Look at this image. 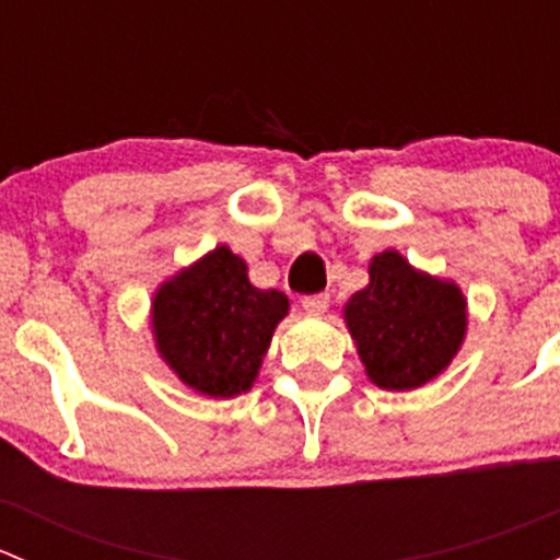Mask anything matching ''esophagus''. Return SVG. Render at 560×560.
<instances>
[{"instance_id": "1", "label": "esophagus", "mask_w": 560, "mask_h": 560, "mask_svg": "<svg viewBox=\"0 0 560 560\" xmlns=\"http://www.w3.org/2000/svg\"><path fill=\"white\" fill-rule=\"evenodd\" d=\"M327 306H330V295H327V292L303 298V308H306L308 314H325Z\"/></svg>"}]
</instances>
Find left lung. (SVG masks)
<instances>
[{
    "mask_svg": "<svg viewBox=\"0 0 560 560\" xmlns=\"http://www.w3.org/2000/svg\"><path fill=\"white\" fill-rule=\"evenodd\" d=\"M369 276L343 312L365 374L385 389L422 387L460 349L466 301L455 284L417 273L398 252L376 254Z\"/></svg>",
    "mask_w": 560,
    "mask_h": 560,
    "instance_id": "8db88e82",
    "label": "left lung"
}]
</instances>
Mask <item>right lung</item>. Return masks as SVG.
Listing matches in <instances>:
<instances>
[{"label":"right lung","mask_w":560,"mask_h":560,"mask_svg":"<svg viewBox=\"0 0 560 560\" xmlns=\"http://www.w3.org/2000/svg\"><path fill=\"white\" fill-rule=\"evenodd\" d=\"M287 308L284 292L257 290L244 259L219 246L162 284L151 325L156 349L180 382L230 398L252 387Z\"/></svg>","instance_id":"add662e5"}]
</instances>
